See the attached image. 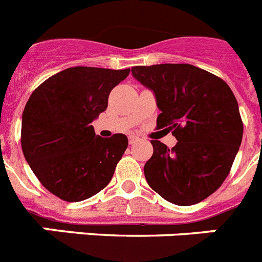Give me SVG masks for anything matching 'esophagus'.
I'll list each match as a JSON object with an SVG mask.
<instances>
[{
    "mask_svg": "<svg viewBox=\"0 0 262 262\" xmlns=\"http://www.w3.org/2000/svg\"><path fill=\"white\" fill-rule=\"evenodd\" d=\"M128 140H129V144H134V143L138 142L139 138H138V136H135V135H129Z\"/></svg>",
    "mask_w": 262,
    "mask_h": 262,
    "instance_id": "obj_1",
    "label": "esophagus"
}]
</instances>
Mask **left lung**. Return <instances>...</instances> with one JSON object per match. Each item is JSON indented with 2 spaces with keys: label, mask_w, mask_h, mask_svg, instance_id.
Wrapping results in <instances>:
<instances>
[{
  "label": "left lung",
  "mask_w": 262,
  "mask_h": 262,
  "mask_svg": "<svg viewBox=\"0 0 262 262\" xmlns=\"http://www.w3.org/2000/svg\"><path fill=\"white\" fill-rule=\"evenodd\" d=\"M133 76L152 90L157 127L172 131L169 149L151 140L154 155L144 165L148 185L168 202L190 206L223 184L243 138V122L232 90L222 78L191 64L134 67Z\"/></svg>",
  "instance_id": "obj_1"
}]
</instances>
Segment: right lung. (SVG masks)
Here are the masks:
<instances>
[{
    "mask_svg": "<svg viewBox=\"0 0 262 262\" xmlns=\"http://www.w3.org/2000/svg\"><path fill=\"white\" fill-rule=\"evenodd\" d=\"M128 73L75 67L53 75L30 96L22 114L23 155L41 185L62 201L88 200L111 181L128 139L123 134L101 138L92 122Z\"/></svg>",
    "mask_w": 262,
    "mask_h": 262,
    "instance_id": "1",
    "label": "right lung"
}]
</instances>
